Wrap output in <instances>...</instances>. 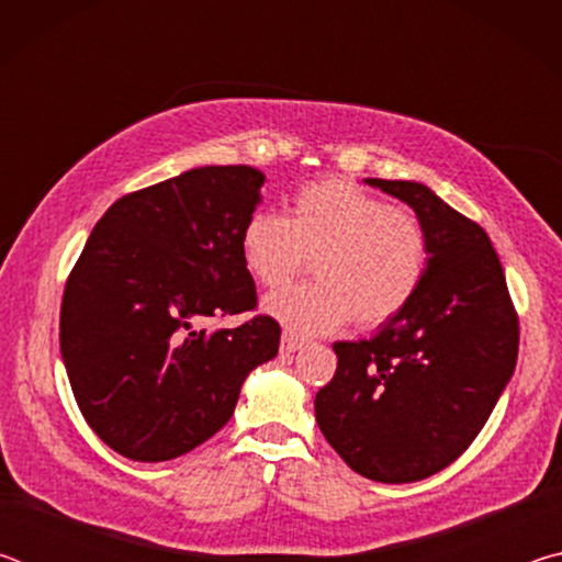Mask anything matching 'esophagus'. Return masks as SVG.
Returning a JSON list of instances; mask_svg holds the SVG:
<instances>
[{
  "mask_svg": "<svg viewBox=\"0 0 562 562\" xmlns=\"http://www.w3.org/2000/svg\"><path fill=\"white\" fill-rule=\"evenodd\" d=\"M302 347V339H297L294 335H290V331H284L282 339H280V351L282 355H294Z\"/></svg>",
  "mask_w": 562,
  "mask_h": 562,
  "instance_id": "1",
  "label": "esophagus"
}]
</instances>
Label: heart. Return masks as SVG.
I'll use <instances>...</instances> for the list:
<instances>
[{"label": "heart", "instance_id": "b5f03b06", "mask_svg": "<svg viewBox=\"0 0 562 562\" xmlns=\"http://www.w3.org/2000/svg\"><path fill=\"white\" fill-rule=\"evenodd\" d=\"M240 255L262 288H282L312 260L317 282L272 294L265 310L292 335L317 337L349 319L376 329L402 315L429 272L431 237L416 213L335 176L304 186L290 217L255 213Z\"/></svg>", "mask_w": 562, "mask_h": 562}]
</instances>
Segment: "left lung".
Returning <instances> with one entry per match:
<instances>
[{
    "label": "left lung",
    "instance_id": "obj_1",
    "mask_svg": "<svg viewBox=\"0 0 562 562\" xmlns=\"http://www.w3.org/2000/svg\"><path fill=\"white\" fill-rule=\"evenodd\" d=\"M414 207L429 272L374 337L335 341L337 372L315 396L319 431L379 483L429 479L479 436L518 359V315L486 231L414 180L367 178Z\"/></svg>",
    "mask_w": 562,
    "mask_h": 562
}]
</instances>
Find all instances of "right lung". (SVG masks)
<instances>
[{
    "mask_svg": "<svg viewBox=\"0 0 562 562\" xmlns=\"http://www.w3.org/2000/svg\"><path fill=\"white\" fill-rule=\"evenodd\" d=\"M265 176L205 166L119 198L66 280L59 341L83 418L131 461H170L231 422L245 376L280 347L258 307L240 235Z\"/></svg>",
    "mask_w": 562,
    "mask_h": 562,
    "instance_id": "obj_1",
    "label": "right lung"
}]
</instances>
